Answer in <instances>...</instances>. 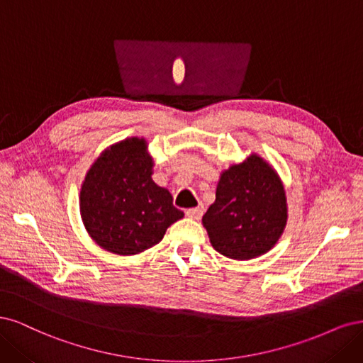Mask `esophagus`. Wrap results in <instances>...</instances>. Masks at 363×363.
I'll return each instance as SVG.
<instances>
[{"label":"esophagus","mask_w":363,"mask_h":363,"mask_svg":"<svg viewBox=\"0 0 363 363\" xmlns=\"http://www.w3.org/2000/svg\"><path fill=\"white\" fill-rule=\"evenodd\" d=\"M202 214H203V206H202V205H199V206H196V208H190V209H186V211H185V216H186V217L194 218V220L201 218Z\"/></svg>","instance_id":"34e87169"}]
</instances>
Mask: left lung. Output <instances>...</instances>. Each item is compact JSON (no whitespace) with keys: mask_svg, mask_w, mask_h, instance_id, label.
Returning <instances> with one entry per match:
<instances>
[{"mask_svg":"<svg viewBox=\"0 0 363 363\" xmlns=\"http://www.w3.org/2000/svg\"><path fill=\"white\" fill-rule=\"evenodd\" d=\"M286 221L284 182L270 162L255 152L221 170L216 201L202 218L213 247L237 261L270 252Z\"/></svg>","mask_w":363,"mask_h":363,"instance_id":"8db88e82","label":"left lung"}]
</instances>
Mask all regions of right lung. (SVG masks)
<instances>
[{"mask_svg":"<svg viewBox=\"0 0 363 363\" xmlns=\"http://www.w3.org/2000/svg\"><path fill=\"white\" fill-rule=\"evenodd\" d=\"M145 137L105 147L89 167L79 191L83 225L101 249L133 256L157 245L184 217L172 194L152 179L154 158Z\"/></svg>","mask_w":363,"mask_h":363,"instance_id":"right-lung-1","label":"right lung"}]
</instances>
